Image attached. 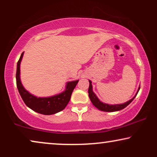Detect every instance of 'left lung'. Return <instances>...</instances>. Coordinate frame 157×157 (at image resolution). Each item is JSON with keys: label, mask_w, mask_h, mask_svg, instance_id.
Returning a JSON list of instances; mask_svg holds the SVG:
<instances>
[{"label": "left lung", "mask_w": 157, "mask_h": 157, "mask_svg": "<svg viewBox=\"0 0 157 157\" xmlns=\"http://www.w3.org/2000/svg\"><path fill=\"white\" fill-rule=\"evenodd\" d=\"M139 89H140V87L139 88L138 91H137L136 96H135L134 98H132V99L124 103V104H116V105H109V104H104V103L100 101L99 99L97 98V96H96V94L94 93L93 90H92V85H91V81H89V90H88V92H89V96L90 98V100H91L92 104H93L94 106L96 107V108H97L98 109H99V110H101V111H103L113 112V111L121 110V109H123L125 108V107L127 106L134 99V98L136 97L137 94H138V92L139 91Z\"/></svg>", "instance_id": "obj_1"}]
</instances>
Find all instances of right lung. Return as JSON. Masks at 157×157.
Returning <instances> with one entry per match:
<instances>
[{
  "instance_id": "add662e5",
  "label": "right lung",
  "mask_w": 157,
  "mask_h": 157,
  "mask_svg": "<svg viewBox=\"0 0 157 157\" xmlns=\"http://www.w3.org/2000/svg\"><path fill=\"white\" fill-rule=\"evenodd\" d=\"M23 56L21 54L16 70V85L18 92L25 105L36 112L44 115H51L63 110L67 106L71 96L72 92L78 82V80L68 82L66 89L63 93L48 98H37L28 92L23 88L20 79V64Z\"/></svg>"
}]
</instances>
